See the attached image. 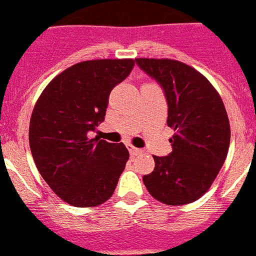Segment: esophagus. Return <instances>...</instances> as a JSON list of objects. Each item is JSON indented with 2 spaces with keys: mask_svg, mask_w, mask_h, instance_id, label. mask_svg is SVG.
Returning <instances> with one entry per match:
<instances>
[{
  "mask_svg": "<svg viewBox=\"0 0 256 256\" xmlns=\"http://www.w3.org/2000/svg\"><path fill=\"white\" fill-rule=\"evenodd\" d=\"M128 152H130V154H132V156H138V154H140V152H142V150H140V148H134V146H132V144H128Z\"/></svg>",
  "mask_w": 256,
  "mask_h": 256,
  "instance_id": "obj_1",
  "label": "esophagus"
}]
</instances>
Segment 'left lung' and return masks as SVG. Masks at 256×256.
<instances>
[{"mask_svg": "<svg viewBox=\"0 0 256 256\" xmlns=\"http://www.w3.org/2000/svg\"><path fill=\"white\" fill-rule=\"evenodd\" d=\"M140 69L160 82L168 104L170 156H156L144 183L152 198L182 206L206 194L226 160L230 122L223 100L198 70L170 58H136Z\"/></svg>", "mask_w": 256, "mask_h": 256, "instance_id": "8db88e82", "label": "left lung"}]
</instances>
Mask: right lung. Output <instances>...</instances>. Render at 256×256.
Returning <instances> with one entry per match:
<instances>
[{"label":"right lung","instance_id":"1","mask_svg":"<svg viewBox=\"0 0 256 256\" xmlns=\"http://www.w3.org/2000/svg\"><path fill=\"white\" fill-rule=\"evenodd\" d=\"M136 61L78 62L44 88L30 116L29 144L34 164L49 187L76 207L106 202L128 160L124 144L88 138L104 122L108 96Z\"/></svg>","mask_w":256,"mask_h":256}]
</instances>
